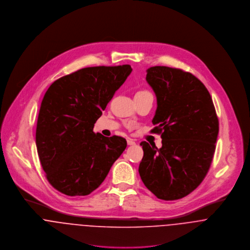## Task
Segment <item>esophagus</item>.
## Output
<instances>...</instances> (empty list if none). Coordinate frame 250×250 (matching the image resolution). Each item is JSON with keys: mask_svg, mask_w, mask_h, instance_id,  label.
<instances>
[{"mask_svg": "<svg viewBox=\"0 0 250 250\" xmlns=\"http://www.w3.org/2000/svg\"><path fill=\"white\" fill-rule=\"evenodd\" d=\"M136 143H135V141L134 140H132V139H127V145L128 146H133V145H135Z\"/></svg>", "mask_w": 250, "mask_h": 250, "instance_id": "esophagus-1", "label": "esophagus"}]
</instances>
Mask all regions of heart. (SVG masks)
Listing matches in <instances>:
<instances>
[{"mask_svg": "<svg viewBox=\"0 0 250 250\" xmlns=\"http://www.w3.org/2000/svg\"><path fill=\"white\" fill-rule=\"evenodd\" d=\"M138 93H148V92L147 91H140Z\"/></svg>", "mask_w": 250, "mask_h": 250, "instance_id": "heart-1", "label": "heart"}]
</instances>
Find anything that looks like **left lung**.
<instances>
[{
    "label": "left lung",
    "instance_id": "left-lung-1",
    "mask_svg": "<svg viewBox=\"0 0 250 250\" xmlns=\"http://www.w3.org/2000/svg\"><path fill=\"white\" fill-rule=\"evenodd\" d=\"M146 83L157 100L153 132L162 146L143 141L139 173L158 198L175 200L192 193L207 174L216 148L219 120L210 93L194 75L180 69L154 66Z\"/></svg>",
    "mask_w": 250,
    "mask_h": 250
}]
</instances>
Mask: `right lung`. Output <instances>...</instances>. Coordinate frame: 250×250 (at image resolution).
I'll return each instance as SVG.
<instances>
[{
	"mask_svg": "<svg viewBox=\"0 0 250 250\" xmlns=\"http://www.w3.org/2000/svg\"><path fill=\"white\" fill-rule=\"evenodd\" d=\"M131 72L130 65L88 67L58 79L47 90L35 142L47 179L60 193L91 194L125 149V139L104 137L93 128Z\"/></svg>",
	"mask_w": 250,
	"mask_h": 250,
	"instance_id": "obj_1",
	"label": "right lung"
}]
</instances>
